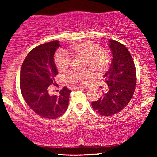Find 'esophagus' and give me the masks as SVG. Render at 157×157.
<instances>
[{"label":"esophagus","mask_w":157,"mask_h":157,"mask_svg":"<svg viewBox=\"0 0 157 157\" xmlns=\"http://www.w3.org/2000/svg\"><path fill=\"white\" fill-rule=\"evenodd\" d=\"M75 89H79V90H82V89H87L86 87H82V86H79V87H75Z\"/></svg>","instance_id":"obj_1"}]
</instances>
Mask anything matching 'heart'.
Wrapping results in <instances>:
<instances>
[{"label": "heart", "mask_w": 157, "mask_h": 157, "mask_svg": "<svg viewBox=\"0 0 157 157\" xmlns=\"http://www.w3.org/2000/svg\"><path fill=\"white\" fill-rule=\"evenodd\" d=\"M69 55L75 57L85 59V67H89L97 74L105 71L111 62L109 53L101 49L100 45L91 41H82L71 45L68 52L62 50L57 52L55 55V63L59 71H64L70 66L71 57ZM91 75L92 74L90 71H86L82 73L71 71L68 74V80L72 82L84 83Z\"/></svg>", "instance_id": "obj_1"}]
</instances>
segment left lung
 Wrapping results in <instances>:
<instances>
[{"mask_svg": "<svg viewBox=\"0 0 157 157\" xmlns=\"http://www.w3.org/2000/svg\"><path fill=\"white\" fill-rule=\"evenodd\" d=\"M112 62L104 75L108 91L91 102L93 109L102 116L109 117L121 111L134 95L136 82V68L130 52L123 44L109 40Z\"/></svg>", "mask_w": 157, "mask_h": 157, "instance_id": "obj_1", "label": "left lung"}]
</instances>
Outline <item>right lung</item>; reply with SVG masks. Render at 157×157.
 <instances>
[{"label":"right lung","instance_id":"1","mask_svg":"<svg viewBox=\"0 0 157 157\" xmlns=\"http://www.w3.org/2000/svg\"><path fill=\"white\" fill-rule=\"evenodd\" d=\"M58 40L41 44L30 51L23 61L20 75V87L27 105L39 116L56 119L68 109L71 91L64 87L59 96L50 95L48 86L55 85L58 74L54 60Z\"/></svg>","mask_w":157,"mask_h":157}]
</instances>
